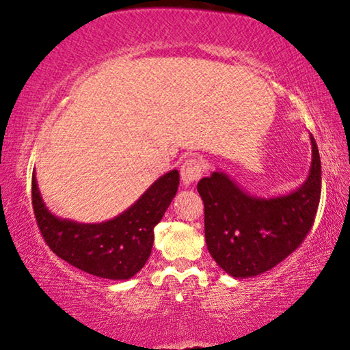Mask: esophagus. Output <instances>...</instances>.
I'll use <instances>...</instances> for the list:
<instances>
[{
    "label": "esophagus",
    "mask_w": 350,
    "mask_h": 350,
    "mask_svg": "<svg viewBox=\"0 0 350 350\" xmlns=\"http://www.w3.org/2000/svg\"><path fill=\"white\" fill-rule=\"evenodd\" d=\"M205 171V163L200 161L198 157H191L188 161L183 162L180 167V177H182V183L185 187L193 185L196 183L200 177H202Z\"/></svg>",
    "instance_id": "esophagus-1"
}]
</instances>
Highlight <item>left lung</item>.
Returning <instances> with one entry per match:
<instances>
[{"label": "left lung", "mask_w": 350, "mask_h": 350, "mask_svg": "<svg viewBox=\"0 0 350 350\" xmlns=\"http://www.w3.org/2000/svg\"><path fill=\"white\" fill-rule=\"evenodd\" d=\"M310 142L309 177L286 196L253 198L219 171L199 180L206 247L228 275L252 278L264 273L304 242L321 196V161L313 135Z\"/></svg>", "instance_id": "obj_1"}]
</instances>
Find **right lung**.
<instances>
[{"mask_svg":"<svg viewBox=\"0 0 350 350\" xmlns=\"http://www.w3.org/2000/svg\"><path fill=\"white\" fill-rule=\"evenodd\" d=\"M179 171L163 174L137 202L111 221L79 224L47 211L32 174V206L40 233L52 252L74 267L106 280H129L150 258L154 227L176 196Z\"/></svg>","mask_w":350,"mask_h":350,"instance_id":"1","label":"right lung"}]
</instances>
